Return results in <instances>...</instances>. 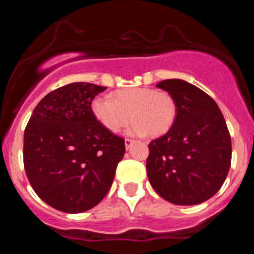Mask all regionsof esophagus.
<instances>
[{"mask_svg":"<svg viewBox=\"0 0 254 254\" xmlns=\"http://www.w3.org/2000/svg\"><path fill=\"white\" fill-rule=\"evenodd\" d=\"M132 143H133L132 139H129V138L125 139V147H127V149H129V148L131 147V144H132Z\"/></svg>","mask_w":254,"mask_h":254,"instance_id":"34e87169","label":"esophagus"}]
</instances>
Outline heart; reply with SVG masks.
I'll use <instances>...</instances> for the list:
<instances>
[{"mask_svg":"<svg viewBox=\"0 0 254 254\" xmlns=\"http://www.w3.org/2000/svg\"><path fill=\"white\" fill-rule=\"evenodd\" d=\"M93 116L110 132H118L133 119L127 129L131 136H160L167 132L177 116L172 95L153 88H125L115 97L99 95L90 105Z\"/></svg>","mask_w":254,"mask_h":254,"instance_id":"obj_1","label":"heart"}]
</instances>
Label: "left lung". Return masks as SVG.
Here are the masks:
<instances>
[{"instance_id":"8db88e82","label":"left lung","mask_w":254,"mask_h":254,"mask_svg":"<svg viewBox=\"0 0 254 254\" xmlns=\"http://www.w3.org/2000/svg\"><path fill=\"white\" fill-rule=\"evenodd\" d=\"M157 88L177 105L173 125L149 143L147 174L153 189L177 205H196L214 196L226 180L232 141L217 104L205 92L179 78Z\"/></svg>"}]
</instances>
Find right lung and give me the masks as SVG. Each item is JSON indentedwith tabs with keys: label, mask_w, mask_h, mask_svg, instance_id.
<instances>
[{
	"label": "right lung",
	"mask_w": 254,
	"mask_h": 254,
	"mask_svg": "<svg viewBox=\"0 0 254 254\" xmlns=\"http://www.w3.org/2000/svg\"><path fill=\"white\" fill-rule=\"evenodd\" d=\"M106 87L74 82L37 105L24 133V165L32 188L57 210L94 208L109 192L125 143L93 116L90 105Z\"/></svg>",
	"instance_id": "right-lung-1"
}]
</instances>
